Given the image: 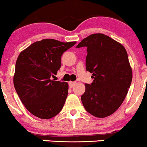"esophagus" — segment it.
<instances>
[{
    "instance_id": "obj_1",
    "label": "esophagus",
    "mask_w": 147,
    "mask_h": 147,
    "mask_svg": "<svg viewBox=\"0 0 147 147\" xmlns=\"http://www.w3.org/2000/svg\"><path fill=\"white\" fill-rule=\"evenodd\" d=\"M76 84V82H69V88H72L74 86V85H75Z\"/></svg>"
}]
</instances>
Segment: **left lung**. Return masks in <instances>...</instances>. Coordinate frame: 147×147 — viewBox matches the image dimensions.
Here are the masks:
<instances>
[{
  "instance_id": "left-lung-1",
  "label": "left lung",
  "mask_w": 147,
  "mask_h": 147,
  "mask_svg": "<svg viewBox=\"0 0 147 147\" xmlns=\"http://www.w3.org/2000/svg\"><path fill=\"white\" fill-rule=\"evenodd\" d=\"M82 47H87L86 69L94 79L91 84H85L82 104L92 115L106 117L121 106L131 84L127 52L120 43L102 33L90 35L76 46Z\"/></svg>"
}]
</instances>
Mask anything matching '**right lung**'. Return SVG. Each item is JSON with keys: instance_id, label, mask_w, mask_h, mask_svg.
Listing matches in <instances>:
<instances>
[{"instance_id": "right-lung-1", "label": "right lung", "mask_w": 147, "mask_h": 147, "mask_svg": "<svg viewBox=\"0 0 147 147\" xmlns=\"http://www.w3.org/2000/svg\"><path fill=\"white\" fill-rule=\"evenodd\" d=\"M76 41L53 39L31 44L19 54L15 65L14 86L25 108L34 116L49 119L60 112L68 94L67 82L51 77L61 67V57Z\"/></svg>"}]
</instances>
